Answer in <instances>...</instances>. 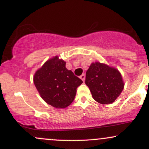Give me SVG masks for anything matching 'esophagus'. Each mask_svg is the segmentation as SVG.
<instances>
[{
  "label": "esophagus",
  "instance_id": "1",
  "mask_svg": "<svg viewBox=\"0 0 149 149\" xmlns=\"http://www.w3.org/2000/svg\"><path fill=\"white\" fill-rule=\"evenodd\" d=\"M80 79H81L82 80H83V81H84V80H85V74H82L81 76H80Z\"/></svg>",
  "mask_w": 149,
  "mask_h": 149
}]
</instances>
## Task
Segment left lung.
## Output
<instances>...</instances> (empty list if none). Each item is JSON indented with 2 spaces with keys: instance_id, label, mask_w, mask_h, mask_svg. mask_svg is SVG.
I'll list each match as a JSON object with an SVG mask.
<instances>
[{
  "instance_id": "8db88e82",
  "label": "left lung",
  "mask_w": 149,
  "mask_h": 149,
  "mask_svg": "<svg viewBox=\"0 0 149 149\" xmlns=\"http://www.w3.org/2000/svg\"><path fill=\"white\" fill-rule=\"evenodd\" d=\"M85 84L94 100L102 104L115 102L124 88L123 80L118 70L100 62L90 65L86 72Z\"/></svg>"
}]
</instances>
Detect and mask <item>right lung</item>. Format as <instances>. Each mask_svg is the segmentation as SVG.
<instances>
[{
	"mask_svg": "<svg viewBox=\"0 0 149 149\" xmlns=\"http://www.w3.org/2000/svg\"><path fill=\"white\" fill-rule=\"evenodd\" d=\"M33 82L42 100L57 109L69 107L74 100L77 88L83 83L57 56L47 60L38 70Z\"/></svg>",
	"mask_w": 149,
	"mask_h": 149,
	"instance_id": "add662e5",
	"label": "right lung"
}]
</instances>
